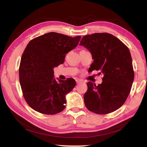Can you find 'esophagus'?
Listing matches in <instances>:
<instances>
[{
    "instance_id": "obj_1",
    "label": "esophagus",
    "mask_w": 147,
    "mask_h": 147,
    "mask_svg": "<svg viewBox=\"0 0 147 147\" xmlns=\"http://www.w3.org/2000/svg\"><path fill=\"white\" fill-rule=\"evenodd\" d=\"M76 84H79L80 83H82V80L77 79V80H76Z\"/></svg>"
}]
</instances>
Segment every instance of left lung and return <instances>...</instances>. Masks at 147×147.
Here are the masks:
<instances>
[{"label":"left lung","mask_w":147,"mask_h":147,"mask_svg":"<svg viewBox=\"0 0 147 147\" xmlns=\"http://www.w3.org/2000/svg\"><path fill=\"white\" fill-rule=\"evenodd\" d=\"M92 54L90 71H100L102 83H87L84 102L90 111L107 114L116 111L128 96L134 80L132 59L129 49L120 40L107 33L84 36L80 41Z\"/></svg>","instance_id":"8db88e82"}]
</instances>
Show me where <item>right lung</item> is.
Returning <instances> with one entry per match:
<instances>
[{"label":"right lung","instance_id":"obj_1","mask_svg":"<svg viewBox=\"0 0 147 147\" xmlns=\"http://www.w3.org/2000/svg\"><path fill=\"white\" fill-rule=\"evenodd\" d=\"M81 37L50 32L27 45L21 57L19 76L24 98L35 111L54 115L64 109L65 95L76 86V82L73 78L57 82L53 69L64 63L65 54L76 47Z\"/></svg>","mask_w":147,"mask_h":147}]
</instances>
